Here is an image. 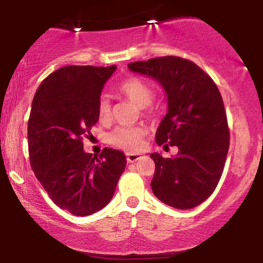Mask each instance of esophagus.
Returning a JSON list of instances; mask_svg holds the SVG:
<instances>
[{"label": "esophagus", "mask_w": 263, "mask_h": 263, "mask_svg": "<svg viewBox=\"0 0 263 263\" xmlns=\"http://www.w3.org/2000/svg\"><path fill=\"white\" fill-rule=\"evenodd\" d=\"M141 158V155L138 153H127V162L128 163H135Z\"/></svg>", "instance_id": "esophagus-1"}]
</instances>
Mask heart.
Segmentation results:
<instances>
[{"instance_id": "obj_1", "label": "heart", "mask_w": 263, "mask_h": 263, "mask_svg": "<svg viewBox=\"0 0 263 263\" xmlns=\"http://www.w3.org/2000/svg\"><path fill=\"white\" fill-rule=\"evenodd\" d=\"M120 92L126 98L134 101L136 105L142 107L144 114H149V106L155 99V90L142 80L141 78L131 77L123 80L119 86ZM112 114L111 101L107 96H101L98 104V116L101 121H108ZM146 135V129L143 126H121L115 128L108 136V142L117 148L127 151V152H137L143 144V137Z\"/></svg>"}]
</instances>
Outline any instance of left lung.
<instances>
[{"mask_svg": "<svg viewBox=\"0 0 263 263\" xmlns=\"http://www.w3.org/2000/svg\"><path fill=\"white\" fill-rule=\"evenodd\" d=\"M164 87L167 115L156 134L158 146L178 147L174 158L152 153L151 188L162 203L192 209L213 194L225 167L230 131L221 93L201 68L180 57H159L128 64Z\"/></svg>", "mask_w": 263, "mask_h": 263, "instance_id": "8db88e82", "label": "left lung"}]
</instances>
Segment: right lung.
<instances>
[{
	"label": "right lung",
	"mask_w": 263,
	"mask_h": 263,
	"mask_svg": "<svg viewBox=\"0 0 263 263\" xmlns=\"http://www.w3.org/2000/svg\"><path fill=\"white\" fill-rule=\"evenodd\" d=\"M116 66L68 65L42 81L28 120L31 167L60 209L86 216L114 197L126 167L121 151L85 153L83 138L98 122L102 87Z\"/></svg>",
	"instance_id": "obj_1"
}]
</instances>
